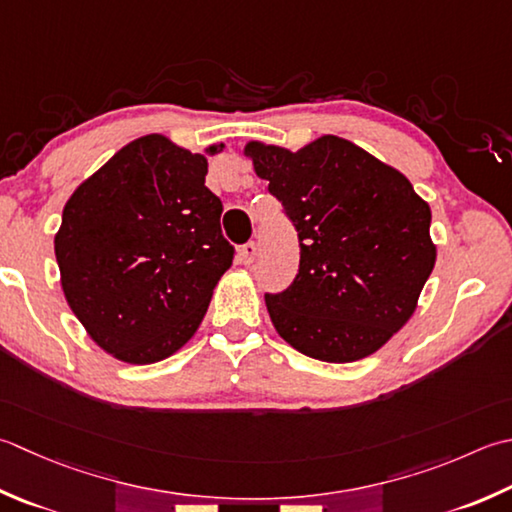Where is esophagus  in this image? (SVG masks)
Wrapping results in <instances>:
<instances>
[{
    "instance_id": "1",
    "label": "esophagus",
    "mask_w": 512,
    "mask_h": 512,
    "mask_svg": "<svg viewBox=\"0 0 512 512\" xmlns=\"http://www.w3.org/2000/svg\"><path fill=\"white\" fill-rule=\"evenodd\" d=\"M255 255H257V246L253 242H248L239 248V259H242V264H246V266L255 262Z\"/></svg>"
}]
</instances>
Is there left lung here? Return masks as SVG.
I'll list each match as a JSON object with an SVG mask.
<instances>
[{"label":"left lung","mask_w":512,"mask_h":512,"mask_svg":"<svg viewBox=\"0 0 512 512\" xmlns=\"http://www.w3.org/2000/svg\"><path fill=\"white\" fill-rule=\"evenodd\" d=\"M244 155L299 237L295 282L266 295L279 337L330 364L373 355L413 317L435 268L428 202L397 168L337 135L299 150L253 139Z\"/></svg>","instance_id":"obj_1"}]
</instances>
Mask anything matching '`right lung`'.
Here are the masks:
<instances>
[{"mask_svg":"<svg viewBox=\"0 0 512 512\" xmlns=\"http://www.w3.org/2000/svg\"><path fill=\"white\" fill-rule=\"evenodd\" d=\"M144 135L68 197L55 233L64 297L88 337L126 364H155L197 333L233 264L208 157Z\"/></svg>","mask_w":512,"mask_h":512,"instance_id":"add662e5","label":"right lung"}]
</instances>
